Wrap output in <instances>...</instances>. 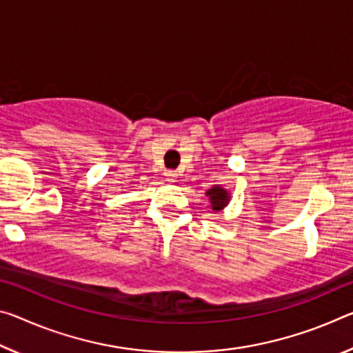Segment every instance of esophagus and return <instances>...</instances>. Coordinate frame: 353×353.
Returning a JSON list of instances; mask_svg holds the SVG:
<instances>
[{
	"mask_svg": "<svg viewBox=\"0 0 353 353\" xmlns=\"http://www.w3.org/2000/svg\"><path fill=\"white\" fill-rule=\"evenodd\" d=\"M165 176H166V179H170V181L172 182V181H174V179L177 177V174H176V172L174 171H166L165 172Z\"/></svg>",
	"mask_w": 353,
	"mask_h": 353,
	"instance_id": "34e87169",
	"label": "esophagus"
}]
</instances>
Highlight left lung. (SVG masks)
Segmentation results:
<instances>
[{
    "mask_svg": "<svg viewBox=\"0 0 353 353\" xmlns=\"http://www.w3.org/2000/svg\"><path fill=\"white\" fill-rule=\"evenodd\" d=\"M205 194L209 196L212 210H215V212H220V210L225 209V207L229 204V199H231V196H229V193H228V190L221 188L220 185H215V187H212L210 190H207Z\"/></svg>",
    "mask_w": 353,
    "mask_h": 353,
    "instance_id": "1",
    "label": "left lung"
}]
</instances>
